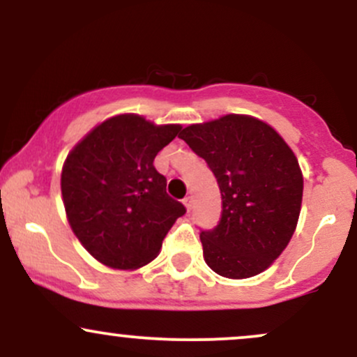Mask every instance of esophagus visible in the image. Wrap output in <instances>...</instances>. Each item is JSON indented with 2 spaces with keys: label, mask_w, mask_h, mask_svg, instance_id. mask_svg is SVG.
Returning a JSON list of instances; mask_svg holds the SVG:
<instances>
[{
  "label": "esophagus",
  "mask_w": 357,
  "mask_h": 357,
  "mask_svg": "<svg viewBox=\"0 0 357 357\" xmlns=\"http://www.w3.org/2000/svg\"><path fill=\"white\" fill-rule=\"evenodd\" d=\"M183 203H184V206H186V210L191 211V208H192V196H186V198L183 199Z\"/></svg>",
  "instance_id": "obj_1"
}]
</instances>
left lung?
I'll use <instances>...</instances> for the list:
<instances>
[{
    "instance_id": "obj_1",
    "label": "left lung",
    "mask_w": 357,
    "mask_h": 357,
    "mask_svg": "<svg viewBox=\"0 0 357 357\" xmlns=\"http://www.w3.org/2000/svg\"><path fill=\"white\" fill-rule=\"evenodd\" d=\"M179 137L208 162L218 181L220 223L202 231L203 257L213 272L248 278L280 257L301 215V166L273 127L228 114L184 127Z\"/></svg>"
}]
</instances>
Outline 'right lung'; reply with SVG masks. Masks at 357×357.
<instances>
[{"label":"right lung","mask_w":357,"mask_h":357,"mask_svg":"<svg viewBox=\"0 0 357 357\" xmlns=\"http://www.w3.org/2000/svg\"><path fill=\"white\" fill-rule=\"evenodd\" d=\"M181 126H155L136 114L110 117L68 153L61 196L72 231L100 264L136 270L159 255L186 208L166 192L154 158Z\"/></svg>","instance_id":"1"}]
</instances>
